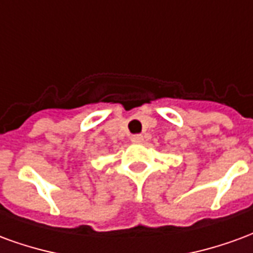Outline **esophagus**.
<instances>
[{
    "mask_svg": "<svg viewBox=\"0 0 253 253\" xmlns=\"http://www.w3.org/2000/svg\"><path fill=\"white\" fill-rule=\"evenodd\" d=\"M131 142L134 143H142L143 142V135L141 134H137V135H132Z\"/></svg>",
    "mask_w": 253,
    "mask_h": 253,
    "instance_id": "esophagus-1",
    "label": "esophagus"
}]
</instances>
